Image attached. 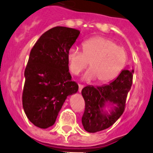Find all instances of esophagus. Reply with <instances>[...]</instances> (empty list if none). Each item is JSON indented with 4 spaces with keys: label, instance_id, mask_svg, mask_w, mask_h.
Returning <instances> with one entry per match:
<instances>
[{
    "label": "esophagus",
    "instance_id": "1",
    "mask_svg": "<svg viewBox=\"0 0 153 153\" xmlns=\"http://www.w3.org/2000/svg\"><path fill=\"white\" fill-rule=\"evenodd\" d=\"M83 88H84L83 85H78V91H79V93L81 92V91H82Z\"/></svg>",
    "mask_w": 153,
    "mask_h": 153
}]
</instances>
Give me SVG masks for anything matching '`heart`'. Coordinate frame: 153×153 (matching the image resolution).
<instances>
[{"label":"heart","instance_id":"heart-1","mask_svg":"<svg viewBox=\"0 0 153 153\" xmlns=\"http://www.w3.org/2000/svg\"><path fill=\"white\" fill-rule=\"evenodd\" d=\"M82 51L70 48L67 52L69 69L78 75L87 68L90 70L84 76L86 81L97 80L105 84L115 79L125 68L128 56L125 50L113 41L101 36L89 38L82 43Z\"/></svg>","mask_w":153,"mask_h":153}]
</instances>
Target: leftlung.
<instances>
[{"label": "left lung", "mask_w": 153, "mask_h": 153, "mask_svg": "<svg viewBox=\"0 0 153 153\" xmlns=\"http://www.w3.org/2000/svg\"><path fill=\"white\" fill-rule=\"evenodd\" d=\"M134 72L133 68H127L108 85H88L82 89L85 109L81 122L85 131L96 133L105 130L121 117L132 85ZM105 107L110 108L108 111L105 109Z\"/></svg>", "instance_id": "obj_1"}]
</instances>
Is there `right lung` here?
I'll return each instance as SVG.
<instances>
[{"label": "right lung", "instance_id": "add662e5", "mask_svg": "<svg viewBox=\"0 0 153 153\" xmlns=\"http://www.w3.org/2000/svg\"><path fill=\"white\" fill-rule=\"evenodd\" d=\"M79 34L75 28L54 27L40 37L30 52L22 105L36 127L45 129L54 125L67 97L78 91L68 72L67 52Z\"/></svg>", "mask_w": 153, "mask_h": 153}]
</instances>
